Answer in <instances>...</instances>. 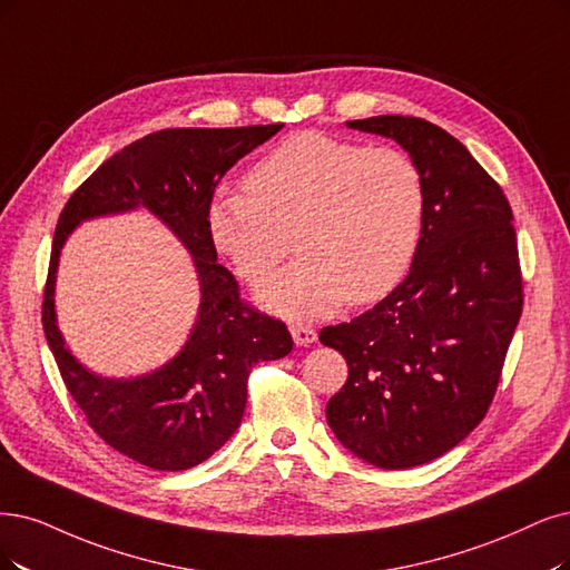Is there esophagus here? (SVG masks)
Instances as JSON below:
<instances>
[{"mask_svg":"<svg viewBox=\"0 0 570 570\" xmlns=\"http://www.w3.org/2000/svg\"><path fill=\"white\" fill-rule=\"evenodd\" d=\"M291 335H293V341H296V345H301V347L312 345L314 341H317V331L307 324H291Z\"/></svg>","mask_w":570,"mask_h":570,"instance_id":"obj_1","label":"esophagus"}]
</instances>
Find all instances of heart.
Here are the masks:
<instances>
[{
    "label": "heart",
    "mask_w": 570,
    "mask_h": 570,
    "mask_svg": "<svg viewBox=\"0 0 570 570\" xmlns=\"http://www.w3.org/2000/svg\"><path fill=\"white\" fill-rule=\"evenodd\" d=\"M206 208L220 256L261 301L286 317H320L385 298L406 277L425 225L428 193L420 166L396 147H366L324 134L282 140L244 180Z\"/></svg>",
    "instance_id": "1"
}]
</instances>
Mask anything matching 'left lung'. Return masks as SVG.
<instances>
[{"instance_id":"8db88e82","label":"left lung","mask_w":570,"mask_h":570,"mask_svg":"<svg viewBox=\"0 0 570 570\" xmlns=\"http://www.w3.org/2000/svg\"><path fill=\"white\" fill-rule=\"evenodd\" d=\"M347 126L404 147L428 208L406 279L320 333L350 368L326 420L356 458L406 470L458 446L489 413L523 307L517 232L502 187L441 126L402 115Z\"/></svg>"}]
</instances>
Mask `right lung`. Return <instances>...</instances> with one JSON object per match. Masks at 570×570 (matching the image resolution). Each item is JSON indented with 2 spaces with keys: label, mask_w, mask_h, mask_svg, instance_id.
<instances>
[{
  "label": "right lung",
  "mask_w": 570,
  "mask_h": 570,
  "mask_svg": "<svg viewBox=\"0 0 570 570\" xmlns=\"http://www.w3.org/2000/svg\"><path fill=\"white\" fill-rule=\"evenodd\" d=\"M282 126L155 131L102 161L60 210L41 301L49 347L94 432L150 470L180 472L214 455L242 423L250 368L293 350L284 322L239 298V284L218 263L206 229V208L220 178ZM138 205L153 209L194 253L203 303L176 361L134 382H108L83 370L61 343L52 312L55 267L81 219Z\"/></svg>",
  "instance_id": "add662e5"
}]
</instances>
